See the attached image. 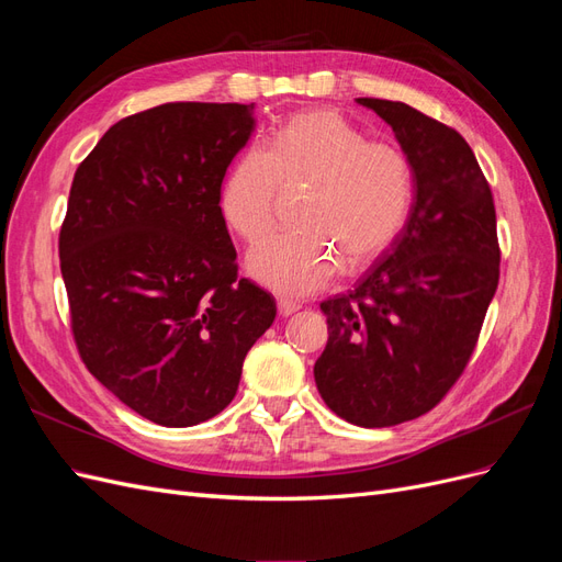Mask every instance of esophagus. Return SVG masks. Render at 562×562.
<instances>
[{"label": "esophagus", "mask_w": 562, "mask_h": 562, "mask_svg": "<svg viewBox=\"0 0 562 562\" xmlns=\"http://www.w3.org/2000/svg\"><path fill=\"white\" fill-rule=\"evenodd\" d=\"M277 307H279V314H281V316H291V314H295V312L300 310V302L281 297V300L277 302Z\"/></svg>", "instance_id": "esophagus-1"}]
</instances>
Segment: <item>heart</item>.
I'll return each mask as SVG.
<instances>
[{"mask_svg":"<svg viewBox=\"0 0 562 562\" xmlns=\"http://www.w3.org/2000/svg\"><path fill=\"white\" fill-rule=\"evenodd\" d=\"M310 184L295 232L252 246L246 269L269 291L304 297L330 285L342 258L361 267L384 252L401 232L413 196L403 151L366 135L330 110L288 119L269 143L234 159L220 187V213L246 241L274 227L281 187Z\"/></svg>","mask_w":562,"mask_h":562,"instance_id":"heart-1","label":"heart"}]
</instances>
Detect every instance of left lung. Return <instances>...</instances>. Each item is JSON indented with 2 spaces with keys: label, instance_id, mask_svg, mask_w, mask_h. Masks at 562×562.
<instances>
[{
  "label": "left lung",
  "instance_id": "left-lung-1",
  "mask_svg": "<svg viewBox=\"0 0 562 562\" xmlns=\"http://www.w3.org/2000/svg\"><path fill=\"white\" fill-rule=\"evenodd\" d=\"M394 128L413 171L407 223L353 291L321 302V398L356 427L429 413L462 375L499 283L497 215L469 143L419 110L356 98Z\"/></svg>",
  "mask_w": 562,
  "mask_h": 562
}]
</instances>
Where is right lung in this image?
<instances>
[{
	"label": "right lung",
	"instance_id": "obj_1",
	"mask_svg": "<svg viewBox=\"0 0 562 562\" xmlns=\"http://www.w3.org/2000/svg\"><path fill=\"white\" fill-rule=\"evenodd\" d=\"M252 108L166 103L126 116L72 180L58 250L79 356L161 427L223 413L277 316L274 297L236 274L220 213Z\"/></svg>",
	"mask_w": 562,
	"mask_h": 562
}]
</instances>
